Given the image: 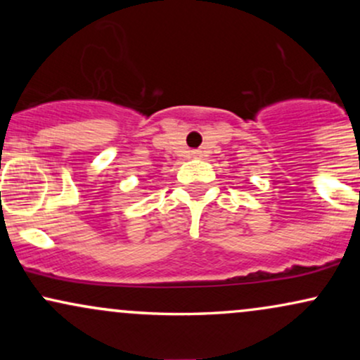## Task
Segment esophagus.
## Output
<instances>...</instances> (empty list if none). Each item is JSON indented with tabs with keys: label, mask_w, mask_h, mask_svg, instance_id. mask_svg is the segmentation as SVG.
<instances>
[{
	"label": "esophagus",
	"mask_w": 360,
	"mask_h": 360,
	"mask_svg": "<svg viewBox=\"0 0 360 360\" xmlns=\"http://www.w3.org/2000/svg\"><path fill=\"white\" fill-rule=\"evenodd\" d=\"M191 155H193V157H196V159H198V157L203 155V152H201L200 148H196V150H191Z\"/></svg>",
	"instance_id": "34e87169"
}]
</instances>
